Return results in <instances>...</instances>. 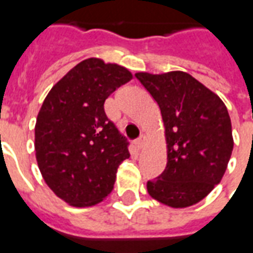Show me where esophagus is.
Wrapping results in <instances>:
<instances>
[{"mask_svg": "<svg viewBox=\"0 0 253 253\" xmlns=\"http://www.w3.org/2000/svg\"><path fill=\"white\" fill-rule=\"evenodd\" d=\"M145 141H146V137H145L143 134H141V135L135 139V146H137V149H142L143 145H145Z\"/></svg>", "mask_w": 253, "mask_h": 253, "instance_id": "1", "label": "esophagus"}]
</instances>
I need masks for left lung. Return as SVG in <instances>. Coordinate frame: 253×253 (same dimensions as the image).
<instances>
[{
  "instance_id": "left-lung-1",
  "label": "left lung",
  "mask_w": 253,
  "mask_h": 253,
  "mask_svg": "<svg viewBox=\"0 0 253 253\" xmlns=\"http://www.w3.org/2000/svg\"><path fill=\"white\" fill-rule=\"evenodd\" d=\"M159 104L168 163L148 181L149 195L170 207H188L217 186L233 150L232 123L217 94L184 72L137 73Z\"/></svg>"
}]
</instances>
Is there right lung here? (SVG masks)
Masks as SVG:
<instances>
[{
  "label": "right lung",
  "instance_id": "add662e5",
  "mask_svg": "<svg viewBox=\"0 0 253 253\" xmlns=\"http://www.w3.org/2000/svg\"><path fill=\"white\" fill-rule=\"evenodd\" d=\"M131 73L89 58L59 80L43 101L35 126V152L43 179L76 207L110 195L116 170L130 157L128 141L104 112L105 99Z\"/></svg>",
  "mask_w": 253,
  "mask_h": 253
}]
</instances>
